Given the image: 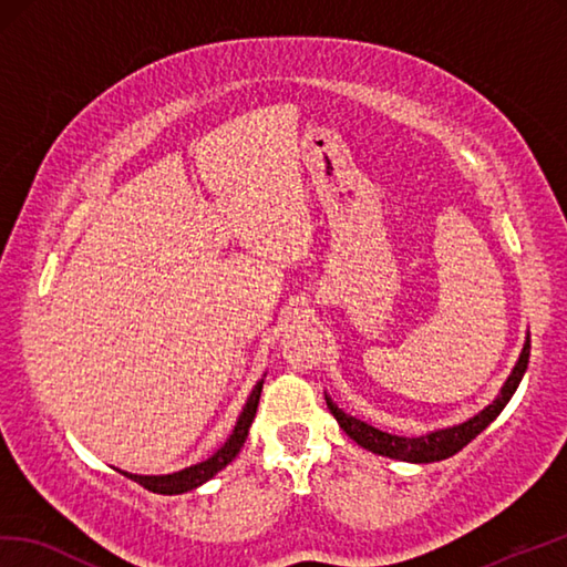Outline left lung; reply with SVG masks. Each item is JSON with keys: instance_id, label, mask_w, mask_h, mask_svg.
Returning <instances> with one entry per match:
<instances>
[{"instance_id": "left-lung-1", "label": "left lung", "mask_w": 567, "mask_h": 567, "mask_svg": "<svg viewBox=\"0 0 567 567\" xmlns=\"http://www.w3.org/2000/svg\"><path fill=\"white\" fill-rule=\"evenodd\" d=\"M529 350H532V340L526 338L524 350L519 354V362L515 364V370H512L509 379L505 381L499 396L488 408H483L476 417L466 420V423H462V425L430 432V434H423V437H399V434L381 432L372 425L362 423V420L343 413L328 396H326V403H328V408H331L333 417L338 420V425L343 427L348 437L358 442L360 446H364V450H370L381 456L401 458V462H413V464L442 462V458H450L456 452H462L471 440H476L478 434L488 427L499 413H503V408L512 399V393H515L519 386V381L526 372V364H529Z\"/></svg>"}]
</instances>
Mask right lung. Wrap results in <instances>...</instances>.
Masks as SVG:
<instances>
[{
    "instance_id": "right-lung-1",
    "label": "right lung",
    "mask_w": 567,
    "mask_h": 567,
    "mask_svg": "<svg viewBox=\"0 0 567 567\" xmlns=\"http://www.w3.org/2000/svg\"><path fill=\"white\" fill-rule=\"evenodd\" d=\"M260 391H262V381H258L256 389L251 391V396H248L244 413L239 415V423H236L231 437L224 442L221 450H217L213 456L207 458V462L195 464L190 468H183L178 473H171V476H135V473H125V471H121V473H123V476H127L130 481L140 483L142 488H147L152 493H159V495H178V493H188V491L197 488V485H203L205 481L213 478L217 471H221L224 466L231 462V458H236V454L241 452V446L248 437V427H251L256 411H258Z\"/></svg>"
}]
</instances>
